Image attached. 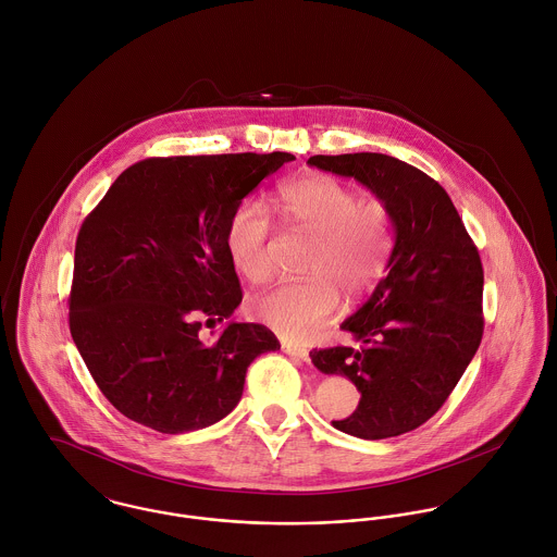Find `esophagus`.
<instances>
[{
	"instance_id": "1",
	"label": "esophagus",
	"mask_w": 557,
	"mask_h": 557,
	"mask_svg": "<svg viewBox=\"0 0 557 557\" xmlns=\"http://www.w3.org/2000/svg\"><path fill=\"white\" fill-rule=\"evenodd\" d=\"M282 348L290 355V357H297V359H301V361H310V350L308 348H304V346H297V344H293V342H282Z\"/></svg>"
}]
</instances>
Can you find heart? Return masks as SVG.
<instances>
[{
	"label": "heart",
	"instance_id": "obj_1",
	"mask_svg": "<svg viewBox=\"0 0 557 557\" xmlns=\"http://www.w3.org/2000/svg\"><path fill=\"white\" fill-rule=\"evenodd\" d=\"M273 209L286 223L314 234L306 271L310 277L284 282L253 299V314L288 337L321 327L337 308L339 293L357 299L374 290L387 269L394 243L392 211L327 174H308L282 183ZM271 218L264 205L243 202L225 227V247L234 267L251 282L273 275L269 253Z\"/></svg>",
	"mask_w": 557,
	"mask_h": 557
}]
</instances>
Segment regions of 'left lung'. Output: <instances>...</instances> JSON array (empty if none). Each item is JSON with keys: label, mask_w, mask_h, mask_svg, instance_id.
<instances>
[{"label": "left lung", "mask_w": 557, "mask_h": 557, "mask_svg": "<svg viewBox=\"0 0 557 557\" xmlns=\"http://www.w3.org/2000/svg\"><path fill=\"white\" fill-rule=\"evenodd\" d=\"M319 170L352 176L392 211L387 275L342 323L355 346L314 348L312 363L359 389L357 409L332 422L359 440H387L429 422L473 359L482 332L484 271L444 187L387 154H314Z\"/></svg>", "instance_id": "8db88e82"}]
</instances>
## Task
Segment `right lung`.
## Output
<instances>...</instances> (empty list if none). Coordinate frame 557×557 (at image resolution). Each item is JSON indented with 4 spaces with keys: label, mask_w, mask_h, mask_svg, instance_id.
Segmentation results:
<instances>
[{
    "label": "right lung",
    "mask_w": 557,
    "mask_h": 557,
    "mask_svg": "<svg viewBox=\"0 0 557 557\" xmlns=\"http://www.w3.org/2000/svg\"><path fill=\"white\" fill-rule=\"evenodd\" d=\"M290 152L150 157L126 168L84 220L69 297L71 335L103 396L165 435L207 429L240 400L249 363L277 350L264 325L202 327L243 299L225 227Z\"/></svg>",
    "instance_id": "add662e5"
}]
</instances>
